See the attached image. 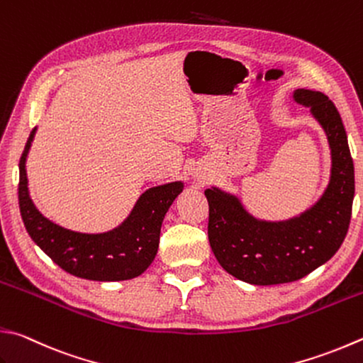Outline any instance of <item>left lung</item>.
<instances>
[{"label":"left lung","mask_w":363,"mask_h":363,"mask_svg":"<svg viewBox=\"0 0 363 363\" xmlns=\"http://www.w3.org/2000/svg\"><path fill=\"white\" fill-rule=\"evenodd\" d=\"M292 98L310 107L329 140L330 182L318 202L289 220L264 221L237 196L215 186L205 189L211 251L225 272L256 286L297 281L316 270L340 250L351 221L354 164L337 107L324 93L305 88Z\"/></svg>","instance_id":"1"}]
</instances>
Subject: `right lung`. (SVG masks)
Instances as JSON below:
<instances>
[{"label": "right lung", "instance_id": "obj_1", "mask_svg": "<svg viewBox=\"0 0 363 363\" xmlns=\"http://www.w3.org/2000/svg\"><path fill=\"white\" fill-rule=\"evenodd\" d=\"M36 134L33 129L20 158L18 205L33 242L74 277L93 281H123L142 275L158 252L164 216L183 191L182 182L153 186L143 193L118 228L102 234H82L61 228L33 203L26 177V156Z\"/></svg>", "mask_w": 363, "mask_h": 363}]
</instances>
